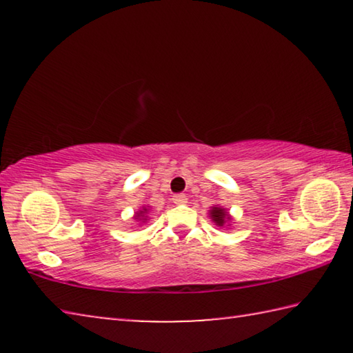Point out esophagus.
<instances>
[{
    "label": "esophagus",
    "mask_w": 353,
    "mask_h": 353,
    "mask_svg": "<svg viewBox=\"0 0 353 353\" xmlns=\"http://www.w3.org/2000/svg\"><path fill=\"white\" fill-rule=\"evenodd\" d=\"M187 196L185 194H176V196H172V202H174L176 205H183V204H187Z\"/></svg>",
    "instance_id": "obj_1"
}]
</instances>
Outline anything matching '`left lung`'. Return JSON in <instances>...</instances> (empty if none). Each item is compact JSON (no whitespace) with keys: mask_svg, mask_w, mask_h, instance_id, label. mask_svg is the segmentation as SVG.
<instances>
[{"mask_svg":"<svg viewBox=\"0 0 353 353\" xmlns=\"http://www.w3.org/2000/svg\"><path fill=\"white\" fill-rule=\"evenodd\" d=\"M210 218H212L213 223L216 224V225H219V227H223L224 224H227L232 219L229 216V213L225 212V208H221V207H212Z\"/></svg>","mask_w":353,"mask_h":353,"instance_id":"left-lung-1","label":"left lung"}]
</instances>
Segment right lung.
<instances>
[{"instance_id": "right-lung-1", "label": "right lung", "mask_w": 353, "mask_h": 353, "mask_svg": "<svg viewBox=\"0 0 353 353\" xmlns=\"http://www.w3.org/2000/svg\"><path fill=\"white\" fill-rule=\"evenodd\" d=\"M146 213H148V208L143 207L141 210L135 214V219H140V221H146Z\"/></svg>"}]
</instances>
